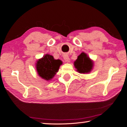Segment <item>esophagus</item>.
I'll return each instance as SVG.
<instances>
[{"mask_svg":"<svg viewBox=\"0 0 127 127\" xmlns=\"http://www.w3.org/2000/svg\"><path fill=\"white\" fill-rule=\"evenodd\" d=\"M63 58L64 60L66 62H68V63H69V62H70V61H71V60H70V58H69V56H68V55H67V54H65L63 56Z\"/></svg>","mask_w":127,"mask_h":127,"instance_id":"obj_1","label":"esophagus"}]
</instances>
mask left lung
I'll return each mask as SVG.
<instances>
[{"label":"left lung","mask_w":127,"mask_h":127,"mask_svg":"<svg viewBox=\"0 0 127 127\" xmlns=\"http://www.w3.org/2000/svg\"><path fill=\"white\" fill-rule=\"evenodd\" d=\"M74 66L76 71L80 73L85 74L91 72L93 68L94 63L87 54L82 52L74 61Z\"/></svg>","instance_id":"1"}]
</instances>
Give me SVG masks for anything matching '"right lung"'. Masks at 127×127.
<instances>
[{"mask_svg": "<svg viewBox=\"0 0 127 127\" xmlns=\"http://www.w3.org/2000/svg\"><path fill=\"white\" fill-rule=\"evenodd\" d=\"M62 64V60L55 59L53 56L45 54L37 61V63H35L36 70L39 77L46 81H49L58 72Z\"/></svg>", "mask_w": 127, "mask_h": 127, "instance_id": "obj_1", "label": "right lung"}]
</instances>
